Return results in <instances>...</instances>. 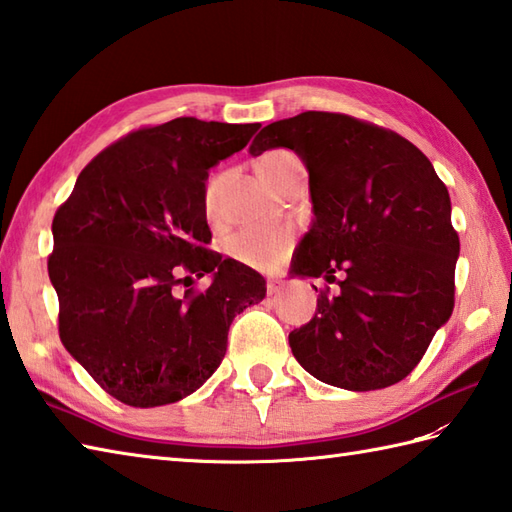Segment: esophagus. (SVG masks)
I'll use <instances>...</instances> for the list:
<instances>
[{"mask_svg":"<svg viewBox=\"0 0 512 512\" xmlns=\"http://www.w3.org/2000/svg\"><path fill=\"white\" fill-rule=\"evenodd\" d=\"M281 290H284V284H281L279 279H270V281H268V295H270V297L279 295Z\"/></svg>","mask_w":512,"mask_h":512,"instance_id":"34e87169","label":"esophagus"}]
</instances>
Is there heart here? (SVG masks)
I'll use <instances>...</instances> for the list:
<instances>
[{
	"mask_svg": "<svg viewBox=\"0 0 512 512\" xmlns=\"http://www.w3.org/2000/svg\"><path fill=\"white\" fill-rule=\"evenodd\" d=\"M290 151H268V154L259 160L257 169H264L268 165H277V162L290 158ZM217 191H220V180L211 178L204 187V213L206 220L211 224L217 222ZM292 244V233L284 226H257V228H244L235 235L228 237L226 253L231 255L235 262L246 264L250 268H273L281 262V257L288 253Z\"/></svg>",
	"mask_w": 512,
	"mask_h": 512,
	"instance_id": "1",
	"label": "heart"
}]
</instances>
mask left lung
<instances>
[{"label":"left lung","mask_w":512,"mask_h":512,"mask_svg":"<svg viewBox=\"0 0 512 512\" xmlns=\"http://www.w3.org/2000/svg\"><path fill=\"white\" fill-rule=\"evenodd\" d=\"M277 147L295 151L310 176L314 220L292 277L345 273L339 295H319L310 323L290 332L292 354L347 391L396 385L453 312L460 239L449 191L407 138L345 114L270 123L248 151Z\"/></svg>","instance_id":"8db88e82"}]
</instances>
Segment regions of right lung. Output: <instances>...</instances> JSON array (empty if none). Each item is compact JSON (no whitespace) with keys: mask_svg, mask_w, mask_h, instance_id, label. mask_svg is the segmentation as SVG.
<instances>
[{"mask_svg":"<svg viewBox=\"0 0 512 512\" xmlns=\"http://www.w3.org/2000/svg\"><path fill=\"white\" fill-rule=\"evenodd\" d=\"M257 129L191 116L138 129L81 171L54 215L48 273L59 336L129 407L169 405L200 389L222 363L233 319L266 297L262 275L204 248L209 169ZM180 272L212 284L178 298Z\"/></svg>","mask_w":512,"mask_h":512,"instance_id":"right-lung-1","label":"right lung"}]
</instances>
